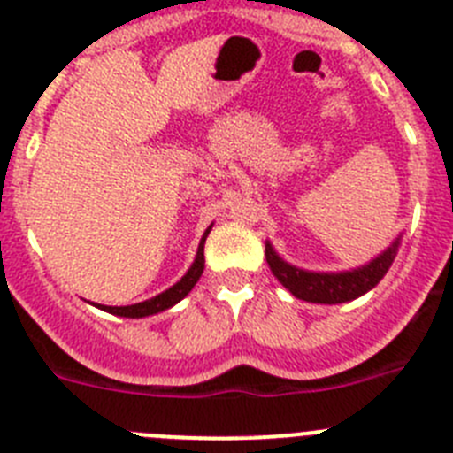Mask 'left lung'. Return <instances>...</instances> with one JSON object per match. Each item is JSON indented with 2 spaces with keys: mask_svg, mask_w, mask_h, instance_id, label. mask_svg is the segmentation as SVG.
I'll use <instances>...</instances> for the list:
<instances>
[{
  "mask_svg": "<svg viewBox=\"0 0 453 453\" xmlns=\"http://www.w3.org/2000/svg\"><path fill=\"white\" fill-rule=\"evenodd\" d=\"M399 238L392 247H388L379 258L370 263L365 267H358V270L351 272H340V274H319V272H306L299 270V267H292L288 263H283L279 256L274 254L272 245H265V256L267 265H270L272 274L279 279L281 286H286L288 290L295 295L297 299L313 303H342L351 302V299L361 297L367 290L381 281L383 274L388 272V267L395 261V254H397Z\"/></svg>",
  "mask_w": 453,
  "mask_h": 453,
  "instance_id": "8db88e82",
  "label": "left lung"
}]
</instances>
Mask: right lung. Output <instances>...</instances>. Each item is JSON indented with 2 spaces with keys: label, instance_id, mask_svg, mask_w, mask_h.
<instances>
[{
  "label": "right lung",
  "instance_id": "1",
  "mask_svg": "<svg viewBox=\"0 0 453 453\" xmlns=\"http://www.w3.org/2000/svg\"><path fill=\"white\" fill-rule=\"evenodd\" d=\"M208 231H211V229H208ZM208 231L203 234L202 242H199L197 258H195V263H192V267L188 270V274L183 276L177 286H172L170 290L161 292V295H156L154 299H147V302L134 303V306H102V311H106V313L119 315V318H145V315L161 313V311H165V308H170V306H174L177 302H181L188 292L192 290V286L199 281V276H202V272H203V242H206Z\"/></svg>",
  "mask_w": 453,
  "mask_h": 453
}]
</instances>
